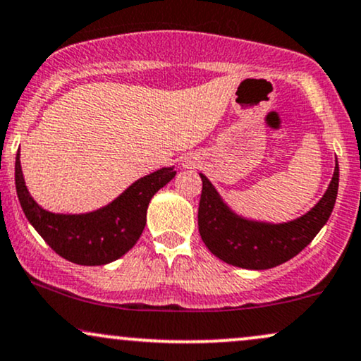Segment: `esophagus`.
Instances as JSON below:
<instances>
[{
	"label": "esophagus",
	"mask_w": 361,
	"mask_h": 361,
	"mask_svg": "<svg viewBox=\"0 0 361 361\" xmlns=\"http://www.w3.org/2000/svg\"><path fill=\"white\" fill-rule=\"evenodd\" d=\"M183 164H185V168H190V166H193L195 163H193V159H185Z\"/></svg>",
	"instance_id": "esophagus-1"
}]
</instances>
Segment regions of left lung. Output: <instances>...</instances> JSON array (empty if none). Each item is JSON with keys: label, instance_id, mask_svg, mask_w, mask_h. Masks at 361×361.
<instances>
[{"label": "left lung", "instance_id": "8db88e82", "mask_svg": "<svg viewBox=\"0 0 361 361\" xmlns=\"http://www.w3.org/2000/svg\"><path fill=\"white\" fill-rule=\"evenodd\" d=\"M198 207V230L208 250L230 266L264 271L288 262L310 244L331 215L338 195V159L328 190L307 214L284 224L249 220L224 202L205 175Z\"/></svg>", "mask_w": 361, "mask_h": 361}]
</instances>
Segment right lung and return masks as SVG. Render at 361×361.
<instances>
[{
  "instance_id": "right-lung-1",
  "label": "right lung",
  "mask_w": 361,
  "mask_h": 361,
  "mask_svg": "<svg viewBox=\"0 0 361 361\" xmlns=\"http://www.w3.org/2000/svg\"><path fill=\"white\" fill-rule=\"evenodd\" d=\"M176 175L173 166L139 178L109 205L89 214H54L35 202L25 185L20 153L15 185L28 222L60 257L79 266H104L123 257L141 237L151 198Z\"/></svg>"
}]
</instances>
